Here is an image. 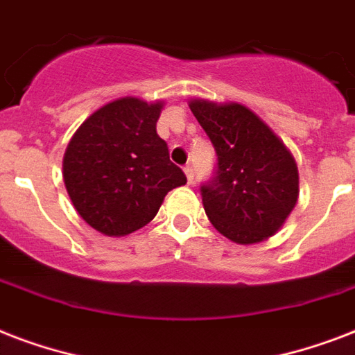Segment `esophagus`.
I'll list each match as a JSON object with an SVG mask.
<instances>
[{"label":"esophagus","instance_id":"34e87169","mask_svg":"<svg viewBox=\"0 0 355 355\" xmlns=\"http://www.w3.org/2000/svg\"><path fill=\"white\" fill-rule=\"evenodd\" d=\"M184 173H186V178H188V182L189 184L193 182V167L189 166V164H188V166H184Z\"/></svg>","mask_w":355,"mask_h":355}]
</instances>
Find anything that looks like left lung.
I'll use <instances>...</instances> for the list:
<instances>
[{
	"label": "left lung",
	"mask_w": 355,
	"mask_h": 355,
	"mask_svg": "<svg viewBox=\"0 0 355 355\" xmlns=\"http://www.w3.org/2000/svg\"><path fill=\"white\" fill-rule=\"evenodd\" d=\"M208 134L217 164L200 184L206 216L241 245L275 236L298 199L297 164L286 145L241 105L189 103Z\"/></svg>",
	"instance_id": "obj_1"
}]
</instances>
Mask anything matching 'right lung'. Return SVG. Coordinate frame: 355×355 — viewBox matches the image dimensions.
<instances>
[{
	"label": "right lung",
	"mask_w": 355,
	"mask_h": 355,
	"mask_svg": "<svg viewBox=\"0 0 355 355\" xmlns=\"http://www.w3.org/2000/svg\"><path fill=\"white\" fill-rule=\"evenodd\" d=\"M162 105L125 97L86 119L64 155V184L75 210L107 236H127L156 216L162 200L186 184L156 134Z\"/></svg>",
	"instance_id": "right-lung-1"
}]
</instances>
